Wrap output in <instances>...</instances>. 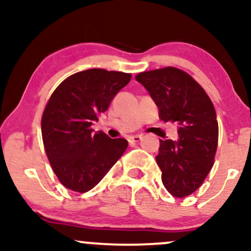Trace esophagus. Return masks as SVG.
I'll use <instances>...</instances> for the list:
<instances>
[{
  "instance_id": "obj_1",
  "label": "esophagus",
  "mask_w": 251,
  "mask_h": 251,
  "mask_svg": "<svg viewBox=\"0 0 251 251\" xmlns=\"http://www.w3.org/2000/svg\"><path fill=\"white\" fill-rule=\"evenodd\" d=\"M142 135H131V137L128 138V142L129 143H138L139 140H142Z\"/></svg>"
}]
</instances>
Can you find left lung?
Returning a JSON list of instances; mask_svg holds the SVG:
<instances>
[{
    "label": "left lung",
    "instance_id": "1",
    "mask_svg": "<svg viewBox=\"0 0 251 251\" xmlns=\"http://www.w3.org/2000/svg\"><path fill=\"white\" fill-rule=\"evenodd\" d=\"M135 80L149 91L160 119L179 126L178 142L159 140L155 159L165 189L175 197H186L203 184L214 165L218 145L214 103L200 83L179 68L142 72Z\"/></svg>",
    "mask_w": 251,
    "mask_h": 251
}]
</instances>
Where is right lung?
Masks as SVG:
<instances>
[{
    "mask_svg": "<svg viewBox=\"0 0 251 251\" xmlns=\"http://www.w3.org/2000/svg\"><path fill=\"white\" fill-rule=\"evenodd\" d=\"M131 77L93 68L68 76L51 93L41 119L43 145L57 179L72 191L93 189L127 149L124 138L93 133L92 124Z\"/></svg>",
    "mask_w": 251,
    "mask_h": 251,
    "instance_id": "obj_1",
    "label": "right lung"
}]
</instances>
